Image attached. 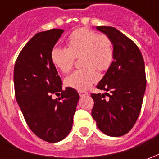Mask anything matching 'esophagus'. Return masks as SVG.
<instances>
[{"label": "esophagus", "instance_id": "obj_1", "mask_svg": "<svg viewBox=\"0 0 159 159\" xmlns=\"http://www.w3.org/2000/svg\"><path fill=\"white\" fill-rule=\"evenodd\" d=\"M78 93H79V94H80V97H84V96H86V95L88 94V93L86 92V91H79Z\"/></svg>", "mask_w": 159, "mask_h": 159}]
</instances>
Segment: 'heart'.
Instances as JSON below:
<instances>
[{
    "label": "heart",
    "instance_id": "obj_1",
    "mask_svg": "<svg viewBox=\"0 0 159 159\" xmlns=\"http://www.w3.org/2000/svg\"><path fill=\"white\" fill-rule=\"evenodd\" d=\"M67 48L56 47L51 52L53 65L62 73L73 68L75 58L82 56L85 68L77 70L66 79V84L76 90L88 89L98 80V71H106L111 66L114 49L111 39L106 34H98L86 28L76 29L69 35Z\"/></svg>",
    "mask_w": 159,
    "mask_h": 159
}]
</instances>
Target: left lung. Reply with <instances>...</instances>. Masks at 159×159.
<instances>
[{"instance_id":"left-lung-1","label":"left lung","mask_w":159,"mask_h":159,"mask_svg":"<svg viewBox=\"0 0 159 159\" xmlns=\"http://www.w3.org/2000/svg\"><path fill=\"white\" fill-rule=\"evenodd\" d=\"M96 29L111 39L114 55L97 86L106 93L91 94L94 101L92 116L105 134L123 136L136 123L142 107L146 87L144 59L137 45L115 27L104 26Z\"/></svg>"}]
</instances>
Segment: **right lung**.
<instances>
[{
  "instance_id": "add662e5",
  "label": "right lung",
  "mask_w": 159,
  "mask_h": 159,
  "mask_svg": "<svg viewBox=\"0 0 159 159\" xmlns=\"http://www.w3.org/2000/svg\"><path fill=\"white\" fill-rule=\"evenodd\" d=\"M63 32L51 29L36 34L20 52L14 70L15 98L24 119L36 136L49 143L61 141L71 132L80 98L72 87L62 90L51 60L52 48ZM60 91L61 98L53 100L52 94Z\"/></svg>"
}]
</instances>
